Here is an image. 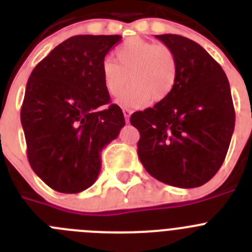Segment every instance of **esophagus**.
I'll return each mask as SVG.
<instances>
[{"label": "esophagus", "mask_w": 252, "mask_h": 252, "mask_svg": "<svg viewBox=\"0 0 252 252\" xmlns=\"http://www.w3.org/2000/svg\"><path fill=\"white\" fill-rule=\"evenodd\" d=\"M124 116H125V120H126V122L130 121V116L131 113H132V110H130V108H124Z\"/></svg>", "instance_id": "34e87169"}]
</instances>
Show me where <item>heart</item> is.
I'll return each instance as SVG.
<instances>
[{
	"label": "heart",
	"instance_id": "1",
	"mask_svg": "<svg viewBox=\"0 0 252 252\" xmlns=\"http://www.w3.org/2000/svg\"><path fill=\"white\" fill-rule=\"evenodd\" d=\"M115 62L106 58L101 64L104 90L117 97L128 82L131 86L117 103L139 108L153 99L161 102L173 93L178 79V58L166 44H155L140 37H131L115 50Z\"/></svg>",
	"mask_w": 252,
	"mask_h": 252
}]
</instances>
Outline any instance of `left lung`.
Here are the masks:
<instances>
[{
  "mask_svg": "<svg viewBox=\"0 0 252 252\" xmlns=\"http://www.w3.org/2000/svg\"><path fill=\"white\" fill-rule=\"evenodd\" d=\"M178 58V79L168 98L132 113L137 155L149 174L169 186L206 184L223 164L235 128L230 83L199 44L180 35H157Z\"/></svg>",
  "mask_w": 252,
  "mask_h": 252,
  "instance_id": "8db88e82",
  "label": "left lung"
}]
</instances>
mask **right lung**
<instances>
[{"label":"right lung","mask_w":252,"mask_h":252,"mask_svg":"<svg viewBox=\"0 0 252 252\" xmlns=\"http://www.w3.org/2000/svg\"><path fill=\"white\" fill-rule=\"evenodd\" d=\"M120 35H77L34 68L26 84L21 125L35 174L60 193L90 188L101 170V151L125 126L110 104L101 64Z\"/></svg>","instance_id":"right-lung-1"}]
</instances>
